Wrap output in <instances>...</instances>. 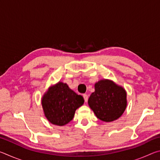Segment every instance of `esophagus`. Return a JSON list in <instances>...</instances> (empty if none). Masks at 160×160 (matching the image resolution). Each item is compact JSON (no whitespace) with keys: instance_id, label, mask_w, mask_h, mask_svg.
Masks as SVG:
<instances>
[{"instance_id":"1","label":"esophagus","mask_w":160,"mask_h":160,"mask_svg":"<svg viewBox=\"0 0 160 160\" xmlns=\"http://www.w3.org/2000/svg\"><path fill=\"white\" fill-rule=\"evenodd\" d=\"M83 97H84V99H85V102H88V94H83Z\"/></svg>"}]
</instances>
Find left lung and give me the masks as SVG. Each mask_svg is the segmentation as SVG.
I'll use <instances>...</instances> for the list:
<instances>
[{
  "mask_svg": "<svg viewBox=\"0 0 160 160\" xmlns=\"http://www.w3.org/2000/svg\"><path fill=\"white\" fill-rule=\"evenodd\" d=\"M94 92L88 104L100 120L111 122L123 114L127 106L126 92L109 80H101L94 85Z\"/></svg>",
  "mask_w": 160,
  "mask_h": 160,
  "instance_id": "8db88e82",
  "label": "left lung"
}]
</instances>
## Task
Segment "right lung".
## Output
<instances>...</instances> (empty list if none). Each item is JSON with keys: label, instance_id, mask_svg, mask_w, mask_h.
Here are the masks:
<instances>
[{"label": "right lung", "instance_id": "obj_1", "mask_svg": "<svg viewBox=\"0 0 160 160\" xmlns=\"http://www.w3.org/2000/svg\"><path fill=\"white\" fill-rule=\"evenodd\" d=\"M84 102L83 97L70 89L66 83L59 82L48 88L42 97V104L47 120L62 126L73 118L75 111Z\"/></svg>", "mask_w": 160, "mask_h": 160}]
</instances>
